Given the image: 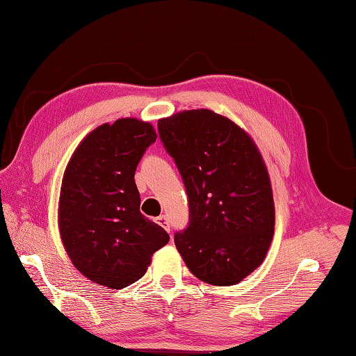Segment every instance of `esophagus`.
Masks as SVG:
<instances>
[{"label":"esophagus","mask_w":356,"mask_h":356,"mask_svg":"<svg viewBox=\"0 0 356 356\" xmlns=\"http://www.w3.org/2000/svg\"><path fill=\"white\" fill-rule=\"evenodd\" d=\"M156 222H158L159 226H162L165 230H167V232H170V222H168L167 217H165V216H159L158 218H156Z\"/></svg>","instance_id":"34e87169"}]
</instances>
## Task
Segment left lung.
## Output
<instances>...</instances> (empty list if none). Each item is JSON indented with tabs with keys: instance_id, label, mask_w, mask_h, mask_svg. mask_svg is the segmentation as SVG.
I'll return each mask as SVG.
<instances>
[{
	"instance_id": "1",
	"label": "left lung",
	"mask_w": 356,
	"mask_h": 356,
	"mask_svg": "<svg viewBox=\"0 0 356 356\" xmlns=\"http://www.w3.org/2000/svg\"><path fill=\"white\" fill-rule=\"evenodd\" d=\"M159 138L186 189L189 222L175 243L211 285H235L261 266L275 232L268 172L252 138L208 111L159 120Z\"/></svg>"
}]
</instances>
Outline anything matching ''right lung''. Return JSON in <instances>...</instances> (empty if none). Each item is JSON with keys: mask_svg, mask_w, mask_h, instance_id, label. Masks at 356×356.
<instances>
[{"mask_svg": "<svg viewBox=\"0 0 356 356\" xmlns=\"http://www.w3.org/2000/svg\"><path fill=\"white\" fill-rule=\"evenodd\" d=\"M152 124L122 118L103 124L81 140L65 170L59 227L81 275L124 288L136 282L168 234L139 211L135 171L156 140Z\"/></svg>", "mask_w": 356, "mask_h": 356, "instance_id": "add662e5", "label": "right lung"}]
</instances>
